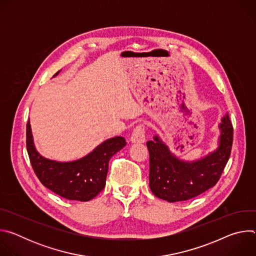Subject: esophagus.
<instances>
[{"label":"esophagus","instance_id":"esophagus-1","mask_svg":"<svg viewBox=\"0 0 256 256\" xmlns=\"http://www.w3.org/2000/svg\"><path fill=\"white\" fill-rule=\"evenodd\" d=\"M130 142L134 144H140L144 142L146 140V134H144V128L142 124H138L132 132L130 136Z\"/></svg>","mask_w":256,"mask_h":256}]
</instances>
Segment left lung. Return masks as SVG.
<instances>
[{
	"label": "left lung",
	"mask_w": 256,
	"mask_h": 256,
	"mask_svg": "<svg viewBox=\"0 0 256 256\" xmlns=\"http://www.w3.org/2000/svg\"><path fill=\"white\" fill-rule=\"evenodd\" d=\"M218 130L216 149L192 161L174 155L158 134L147 142L150 188L157 198L169 202L188 200L216 186L229 160L233 142V126L228 114L221 118Z\"/></svg>",
	"instance_id": "8db88e82"
}]
</instances>
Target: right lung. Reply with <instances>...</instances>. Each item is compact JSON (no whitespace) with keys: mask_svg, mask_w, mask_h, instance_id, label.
<instances>
[{"mask_svg":"<svg viewBox=\"0 0 256 256\" xmlns=\"http://www.w3.org/2000/svg\"><path fill=\"white\" fill-rule=\"evenodd\" d=\"M126 144L124 136L110 138L78 160L60 162L40 154L33 142L30 122L26 126L27 152L36 176L46 188L70 200L94 198L105 186L109 160Z\"/></svg>","mask_w":256,"mask_h":256,"instance_id":"right-lung-1","label":"right lung"}]
</instances>
